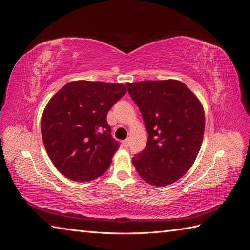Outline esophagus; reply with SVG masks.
<instances>
[{
	"instance_id": "esophagus-1",
	"label": "esophagus",
	"mask_w": 250,
	"mask_h": 250,
	"mask_svg": "<svg viewBox=\"0 0 250 250\" xmlns=\"http://www.w3.org/2000/svg\"><path fill=\"white\" fill-rule=\"evenodd\" d=\"M123 146L125 147V148H127L128 146H129V140H125V141H123Z\"/></svg>"
}]
</instances>
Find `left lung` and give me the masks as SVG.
Returning a JSON list of instances; mask_svg holds the SVG:
<instances>
[{"label": "left lung", "instance_id": "1", "mask_svg": "<svg viewBox=\"0 0 250 250\" xmlns=\"http://www.w3.org/2000/svg\"><path fill=\"white\" fill-rule=\"evenodd\" d=\"M148 132L147 145L132 157L146 183L165 187L183 177L194 164L204 133L201 103L177 80L127 83Z\"/></svg>", "mask_w": 250, "mask_h": 250}]
</instances>
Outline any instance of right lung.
Instances as JSON below:
<instances>
[{
	"label": "right lung",
	"mask_w": 250,
	"mask_h": 250,
	"mask_svg": "<svg viewBox=\"0 0 250 250\" xmlns=\"http://www.w3.org/2000/svg\"><path fill=\"white\" fill-rule=\"evenodd\" d=\"M126 90L119 83L78 80L51 98L42 117V142L65 177L84 183L107 171L120 144L106 116Z\"/></svg>",
	"instance_id": "add662e5"
}]
</instances>
